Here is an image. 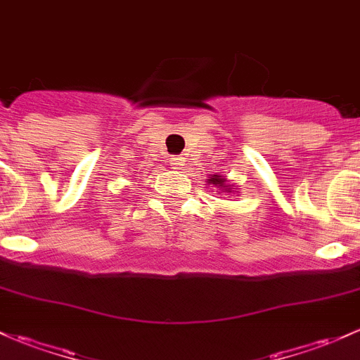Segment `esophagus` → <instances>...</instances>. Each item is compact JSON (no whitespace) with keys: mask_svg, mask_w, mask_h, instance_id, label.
<instances>
[{"mask_svg":"<svg viewBox=\"0 0 360 360\" xmlns=\"http://www.w3.org/2000/svg\"><path fill=\"white\" fill-rule=\"evenodd\" d=\"M169 165H172L173 168H181V166H184V158H179V156L169 158Z\"/></svg>","mask_w":360,"mask_h":360,"instance_id":"1","label":"esophagus"}]
</instances>
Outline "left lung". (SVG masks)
<instances>
[{"mask_svg":"<svg viewBox=\"0 0 360 360\" xmlns=\"http://www.w3.org/2000/svg\"><path fill=\"white\" fill-rule=\"evenodd\" d=\"M207 184L212 185V187L219 188V191H221V194L223 192H231V188H233V185H226V180L219 175L210 176V181H207Z\"/></svg>","mask_w":360,"mask_h":360,"instance_id":"left-lung-1","label":"left lung"}]
</instances>
